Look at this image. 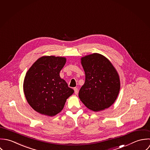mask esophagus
Returning a JSON list of instances; mask_svg holds the SVG:
<instances>
[{
    "label": "esophagus",
    "mask_w": 150,
    "mask_h": 150,
    "mask_svg": "<svg viewBox=\"0 0 150 150\" xmlns=\"http://www.w3.org/2000/svg\"><path fill=\"white\" fill-rule=\"evenodd\" d=\"M74 92H75V94H78V92H79L78 88H74Z\"/></svg>",
    "instance_id": "34e87169"
}]
</instances>
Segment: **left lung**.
I'll list each match as a JSON object with an SVG mask.
<instances>
[{
	"instance_id": "left-lung-1",
	"label": "left lung",
	"mask_w": 150,
	"mask_h": 150,
	"mask_svg": "<svg viewBox=\"0 0 150 150\" xmlns=\"http://www.w3.org/2000/svg\"><path fill=\"white\" fill-rule=\"evenodd\" d=\"M85 82L79 92L82 102L91 110L99 111L110 107L120 89L119 75L111 62L101 54L82 57Z\"/></svg>"
}]
</instances>
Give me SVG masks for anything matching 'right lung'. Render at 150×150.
I'll return each mask as SVG.
<instances>
[{"mask_svg": "<svg viewBox=\"0 0 150 150\" xmlns=\"http://www.w3.org/2000/svg\"><path fill=\"white\" fill-rule=\"evenodd\" d=\"M66 62L64 57L44 56L29 69L24 81V91L31 107L38 112L54 116L63 109L74 93L60 76Z\"/></svg>", "mask_w": 150, "mask_h": 150, "instance_id": "right-lung-1", "label": "right lung"}]
</instances>
